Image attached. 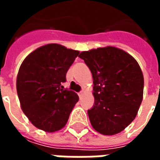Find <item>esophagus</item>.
I'll return each mask as SVG.
<instances>
[{"instance_id": "34e87169", "label": "esophagus", "mask_w": 160, "mask_h": 160, "mask_svg": "<svg viewBox=\"0 0 160 160\" xmlns=\"http://www.w3.org/2000/svg\"><path fill=\"white\" fill-rule=\"evenodd\" d=\"M78 95H79V97H80V98L82 97V96H83V95H84V92H83V91H81V92H80L78 93Z\"/></svg>"}]
</instances>
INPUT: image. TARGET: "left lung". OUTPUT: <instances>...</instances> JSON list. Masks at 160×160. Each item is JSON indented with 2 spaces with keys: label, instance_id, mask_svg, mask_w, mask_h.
Here are the masks:
<instances>
[{
  "label": "left lung",
  "instance_id": "1",
  "mask_svg": "<svg viewBox=\"0 0 160 160\" xmlns=\"http://www.w3.org/2000/svg\"><path fill=\"white\" fill-rule=\"evenodd\" d=\"M93 78L94 104L87 111L91 124L98 133L112 135L133 122L143 97L144 79L134 57L108 46L79 56Z\"/></svg>",
  "mask_w": 160,
  "mask_h": 160
}]
</instances>
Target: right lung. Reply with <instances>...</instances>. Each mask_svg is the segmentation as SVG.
<instances>
[{
    "label": "right lung",
    "instance_id": "obj_1",
    "mask_svg": "<svg viewBox=\"0 0 160 160\" xmlns=\"http://www.w3.org/2000/svg\"><path fill=\"white\" fill-rule=\"evenodd\" d=\"M79 54L78 50L50 43L34 50L21 64L17 93L23 112L38 128L55 132L66 125L79 97L62 85Z\"/></svg>",
    "mask_w": 160,
    "mask_h": 160
}]
</instances>
